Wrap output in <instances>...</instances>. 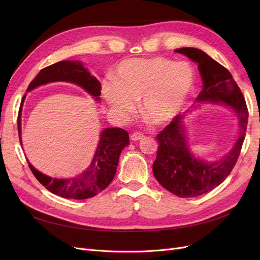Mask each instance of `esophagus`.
Wrapping results in <instances>:
<instances>
[{"label":"esophagus","mask_w":260,"mask_h":260,"mask_svg":"<svg viewBox=\"0 0 260 260\" xmlns=\"http://www.w3.org/2000/svg\"><path fill=\"white\" fill-rule=\"evenodd\" d=\"M143 138H144V135H143V133H141V132H135L130 136V139L132 141H139V140H142Z\"/></svg>","instance_id":"obj_1"}]
</instances>
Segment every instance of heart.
<instances>
[{
	"instance_id": "b5f03b06",
	"label": "heart",
	"mask_w": 260,
	"mask_h": 260,
	"mask_svg": "<svg viewBox=\"0 0 260 260\" xmlns=\"http://www.w3.org/2000/svg\"><path fill=\"white\" fill-rule=\"evenodd\" d=\"M195 73L186 61L165 57L129 58L116 67V79L103 82V94L121 120L135 112L137 101L152 123L172 121L184 108L194 89Z\"/></svg>"
}]
</instances>
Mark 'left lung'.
Returning <instances> with one entry per match:
<instances>
[{"mask_svg": "<svg viewBox=\"0 0 260 260\" xmlns=\"http://www.w3.org/2000/svg\"><path fill=\"white\" fill-rule=\"evenodd\" d=\"M175 52L185 55L198 64L203 89L195 103L226 106L232 109L239 120V136L233 147L216 161L198 158L191 152L184 123L185 114L177 116L156 137L159 144L153 164L156 180L179 198H194L214 190L230 175L245 139L248 111L239 85L229 70L202 50L181 48Z\"/></svg>", "mask_w": 260, "mask_h": 260, "instance_id": "obj_1", "label": "left lung"}]
</instances>
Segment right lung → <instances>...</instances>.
<instances>
[{"label": "right lung", "mask_w": 260, "mask_h": 260, "mask_svg": "<svg viewBox=\"0 0 260 260\" xmlns=\"http://www.w3.org/2000/svg\"><path fill=\"white\" fill-rule=\"evenodd\" d=\"M70 82L88 92L96 102L101 101V83L79 60H61L40 70L30 82L27 92L51 82ZM26 94L23 95L18 113V133L21 143V112ZM129 145L128 132L121 128H106L100 135V141L91 164L81 174L72 178H52L37 170L28 161L35 177L45 188L60 198L85 200L93 198L112 182L122 149Z\"/></svg>", "instance_id": "1"}]
</instances>
